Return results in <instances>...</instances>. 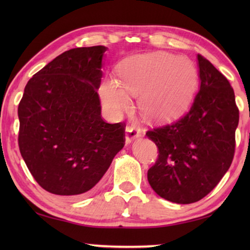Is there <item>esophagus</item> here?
Listing matches in <instances>:
<instances>
[{
	"label": "esophagus",
	"mask_w": 250,
	"mask_h": 250,
	"mask_svg": "<svg viewBox=\"0 0 250 250\" xmlns=\"http://www.w3.org/2000/svg\"><path fill=\"white\" fill-rule=\"evenodd\" d=\"M141 134V130L135 128V126L132 125H128L125 128V142L126 143H131L135 139L140 137Z\"/></svg>",
	"instance_id": "34e87169"
}]
</instances>
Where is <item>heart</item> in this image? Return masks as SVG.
Returning a JSON list of instances; mask_svg holds the SVG:
<instances>
[{
    "label": "heart",
    "mask_w": 250,
    "mask_h": 250,
    "mask_svg": "<svg viewBox=\"0 0 250 250\" xmlns=\"http://www.w3.org/2000/svg\"><path fill=\"white\" fill-rule=\"evenodd\" d=\"M120 83L105 78L100 87L104 104L115 115L131 105L127 95L139 96V107L147 120L171 121L180 118L191 104L197 86V70L185 57L166 52L138 55L118 68Z\"/></svg>",
    "instance_id": "b5f03b06"
}]
</instances>
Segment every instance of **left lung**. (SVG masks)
<instances>
[{
  "label": "left lung",
  "instance_id": "8db88e82",
  "mask_svg": "<svg viewBox=\"0 0 250 250\" xmlns=\"http://www.w3.org/2000/svg\"><path fill=\"white\" fill-rule=\"evenodd\" d=\"M200 90L189 111L173 125L147 131L159 158L147 171L164 200L191 204L205 197L229 168L235 153L239 110L225 76L197 55Z\"/></svg>",
  "mask_w": 250,
  "mask_h": 250
}]
</instances>
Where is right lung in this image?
I'll list each match as a JSON object with an SVG mask.
<instances>
[{
    "mask_svg": "<svg viewBox=\"0 0 250 250\" xmlns=\"http://www.w3.org/2000/svg\"><path fill=\"white\" fill-rule=\"evenodd\" d=\"M105 50H67L25 86L18 110L20 151L34 179L49 193L84 195L125 146V125L101 118L97 90Z\"/></svg>",
    "mask_w": 250,
    "mask_h": 250,
    "instance_id": "right-lung-1",
    "label": "right lung"
}]
</instances>
